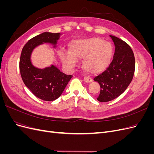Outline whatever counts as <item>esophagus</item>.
<instances>
[{
	"label": "esophagus",
	"mask_w": 154,
	"mask_h": 154,
	"mask_svg": "<svg viewBox=\"0 0 154 154\" xmlns=\"http://www.w3.org/2000/svg\"><path fill=\"white\" fill-rule=\"evenodd\" d=\"M83 80H84V81H85V82H87V83H91V82H92V79H91V78L87 77V76L84 77V78H83Z\"/></svg>",
	"instance_id": "1"
}]
</instances>
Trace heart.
Instances as JSON below:
<instances>
[{
	"instance_id": "heart-1",
	"label": "heart",
	"mask_w": 154,
	"mask_h": 154,
	"mask_svg": "<svg viewBox=\"0 0 154 154\" xmlns=\"http://www.w3.org/2000/svg\"><path fill=\"white\" fill-rule=\"evenodd\" d=\"M113 55V48L109 42L100 38L78 39L73 41L70 53H62L63 62L70 67L76 64L77 60L86 58L83 67L90 74L101 73L108 67Z\"/></svg>"
}]
</instances>
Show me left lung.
<instances>
[{
	"label": "left lung",
	"instance_id": "8db88e82",
	"mask_svg": "<svg viewBox=\"0 0 154 154\" xmlns=\"http://www.w3.org/2000/svg\"><path fill=\"white\" fill-rule=\"evenodd\" d=\"M110 37L115 45L113 60L109 67L94 79L100 85L97 97L100 102L113 100L123 93L132 82L135 71V58L131 48L118 37Z\"/></svg>",
	"mask_w": 154,
	"mask_h": 154
}]
</instances>
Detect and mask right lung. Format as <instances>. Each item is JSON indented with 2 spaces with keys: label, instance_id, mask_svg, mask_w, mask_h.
I'll return each mask as SVG.
<instances>
[{
  "label": "right lung",
  "instance_id": "right-lung-1",
  "mask_svg": "<svg viewBox=\"0 0 154 154\" xmlns=\"http://www.w3.org/2000/svg\"><path fill=\"white\" fill-rule=\"evenodd\" d=\"M61 35L42 32L30 39L22 50L19 67L22 80L32 94L44 101H54L61 96L72 76L63 73L54 65L44 69L36 67L31 62V54L36 47L44 43L56 48Z\"/></svg>",
  "mask_w": 154,
  "mask_h": 154
}]
</instances>
